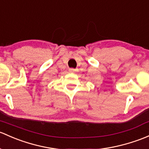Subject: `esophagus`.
I'll list each match as a JSON object with an SVG mask.
<instances>
[{
	"label": "esophagus",
	"mask_w": 149,
	"mask_h": 149,
	"mask_svg": "<svg viewBox=\"0 0 149 149\" xmlns=\"http://www.w3.org/2000/svg\"><path fill=\"white\" fill-rule=\"evenodd\" d=\"M69 72H70V73H76V69H74V68H70V69H69Z\"/></svg>",
	"instance_id": "1"
}]
</instances>
